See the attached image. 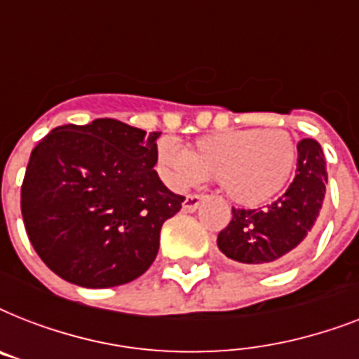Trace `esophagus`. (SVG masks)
<instances>
[{
	"label": "esophagus",
	"instance_id": "34e87169",
	"mask_svg": "<svg viewBox=\"0 0 359 359\" xmlns=\"http://www.w3.org/2000/svg\"><path fill=\"white\" fill-rule=\"evenodd\" d=\"M201 201H203V196L194 194V196L186 197L184 203H182V208H184L186 212H196L197 208H199V205H201Z\"/></svg>",
	"mask_w": 359,
	"mask_h": 359
}]
</instances>
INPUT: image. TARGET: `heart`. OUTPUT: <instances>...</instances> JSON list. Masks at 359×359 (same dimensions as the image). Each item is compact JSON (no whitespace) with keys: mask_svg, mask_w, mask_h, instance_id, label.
<instances>
[{"mask_svg":"<svg viewBox=\"0 0 359 359\" xmlns=\"http://www.w3.org/2000/svg\"><path fill=\"white\" fill-rule=\"evenodd\" d=\"M156 158L175 186L219 179L242 207H261L287 188L298 162L294 137L281 128L224 130L197 140L191 151L177 141H158Z\"/></svg>","mask_w":359,"mask_h":359,"instance_id":"heart-1","label":"heart"}]
</instances>
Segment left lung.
Returning a JSON list of instances; mask_svg holds the SVG:
<instances>
[{
	"instance_id": "left-lung-1",
	"label": "left lung",
	"mask_w": 359,
	"mask_h": 359,
	"mask_svg": "<svg viewBox=\"0 0 359 359\" xmlns=\"http://www.w3.org/2000/svg\"><path fill=\"white\" fill-rule=\"evenodd\" d=\"M326 184L323 149L315 140H302L294 180L287 191L266 208H233V219L218 235L219 251L255 270L289 262L311 236Z\"/></svg>"
}]
</instances>
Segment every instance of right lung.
I'll return each instance as SVG.
<instances>
[{
    "label": "right lung",
    "instance_id": "1",
    "mask_svg": "<svg viewBox=\"0 0 359 359\" xmlns=\"http://www.w3.org/2000/svg\"><path fill=\"white\" fill-rule=\"evenodd\" d=\"M158 137L117 119H95L57 126L33 149L22 218L59 278L106 289L149 270L163 222L184 201L154 171Z\"/></svg>",
    "mask_w": 359,
    "mask_h": 359
}]
</instances>
